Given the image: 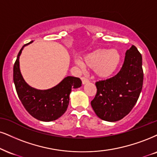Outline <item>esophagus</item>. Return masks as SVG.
I'll return each mask as SVG.
<instances>
[{
	"label": "esophagus",
	"instance_id": "34e87169",
	"mask_svg": "<svg viewBox=\"0 0 157 157\" xmlns=\"http://www.w3.org/2000/svg\"><path fill=\"white\" fill-rule=\"evenodd\" d=\"M82 81L83 84H86V83L89 82L88 79L86 78H85V77H82Z\"/></svg>",
	"mask_w": 157,
	"mask_h": 157
}]
</instances>
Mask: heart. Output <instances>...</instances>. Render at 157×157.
Segmentation results:
<instances>
[{
	"instance_id": "b5f03b06",
	"label": "heart",
	"mask_w": 157,
	"mask_h": 157,
	"mask_svg": "<svg viewBox=\"0 0 157 157\" xmlns=\"http://www.w3.org/2000/svg\"><path fill=\"white\" fill-rule=\"evenodd\" d=\"M121 55L115 49H98L85 55L82 63L75 60L80 67L93 69L94 73L100 78H108L117 71L121 63Z\"/></svg>"
}]
</instances>
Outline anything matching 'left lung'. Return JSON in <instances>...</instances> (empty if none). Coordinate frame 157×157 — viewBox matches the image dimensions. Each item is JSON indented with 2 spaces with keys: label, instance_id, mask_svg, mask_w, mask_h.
<instances>
[{
  "label": "left lung",
  "instance_id": "left-lung-1",
  "mask_svg": "<svg viewBox=\"0 0 157 157\" xmlns=\"http://www.w3.org/2000/svg\"><path fill=\"white\" fill-rule=\"evenodd\" d=\"M142 56L134 45L126 52L121 70L113 77L95 83L97 94L91 101L100 119L117 121L134 107L143 88Z\"/></svg>",
  "mask_w": 157,
  "mask_h": 157
}]
</instances>
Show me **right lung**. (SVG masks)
I'll use <instances>...</instances> for the list:
<instances>
[{"mask_svg":"<svg viewBox=\"0 0 157 157\" xmlns=\"http://www.w3.org/2000/svg\"><path fill=\"white\" fill-rule=\"evenodd\" d=\"M32 42L23 46L18 53L13 65V83L19 100L33 117L43 121H55L66 111L71 90L80 87L82 82L79 78L67 76L49 90H37L29 86L21 74L19 59L23 48Z\"/></svg>","mask_w":157,"mask_h":157,"instance_id":"1","label":"right lung"}]
</instances>
